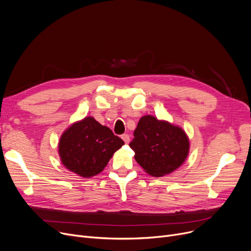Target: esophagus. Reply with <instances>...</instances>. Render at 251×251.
I'll return each instance as SVG.
<instances>
[{"instance_id": "obj_1", "label": "esophagus", "mask_w": 251, "mask_h": 251, "mask_svg": "<svg viewBox=\"0 0 251 251\" xmlns=\"http://www.w3.org/2000/svg\"><path fill=\"white\" fill-rule=\"evenodd\" d=\"M122 139L124 140V142H125L126 144L130 141V137H129L128 134H123V135H122Z\"/></svg>"}]
</instances>
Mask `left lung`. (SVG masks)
Segmentation results:
<instances>
[{"instance_id":"8db88e82","label":"left lung","mask_w":251,"mask_h":251,"mask_svg":"<svg viewBox=\"0 0 251 251\" xmlns=\"http://www.w3.org/2000/svg\"><path fill=\"white\" fill-rule=\"evenodd\" d=\"M129 146L147 174L162 176L179 168L188 156L190 144L181 128L147 115L139 120Z\"/></svg>"}]
</instances>
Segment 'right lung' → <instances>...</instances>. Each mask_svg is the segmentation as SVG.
Instances as JSON below:
<instances>
[{"label": "right lung", "instance_id": "right-lung-1", "mask_svg": "<svg viewBox=\"0 0 251 251\" xmlns=\"http://www.w3.org/2000/svg\"><path fill=\"white\" fill-rule=\"evenodd\" d=\"M124 141L93 117L75 123L61 135L58 151L66 169L90 177L101 173Z\"/></svg>", "mask_w": 251, "mask_h": 251}]
</instances>
